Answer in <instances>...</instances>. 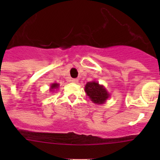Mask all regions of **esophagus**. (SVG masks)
Masks as SVG:
<instances>
[{"label":"esophagus","mask_w":160,"mask_h":160,"mask_svg":"<svg viewBox=\"0 0 160 160\" xmlns=\"http://www.w3.org/2000/svg\"><path fill=\"white\" fill-rule=\"evenodd\" d=\"M71 82L73 83H78V78H73V79H71Z\"/></svg>","instance_id":"34e87169"}]
</instances>
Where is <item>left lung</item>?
<instances>
[{
  "label": "left lung",
  "mask_w": 160,
  "mask_h": 160,
  "mask_svg": "<svg viewBox=\"0 0 160 160\" xmlns=\"http://www.w3.org/2000/svg\"><path fill=\"white\" fill-rule=\"evenodd\" d=\"M85 92L90 99L98 105L104 104L111 96L106 87L96 81L88 82L85 86Z\"/></svg>",
  "instance_id": "1"
}]
</instances>
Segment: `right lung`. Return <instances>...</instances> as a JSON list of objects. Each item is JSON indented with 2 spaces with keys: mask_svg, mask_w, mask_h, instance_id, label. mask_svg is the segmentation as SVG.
Here are the masks:
<instances>
[{
  "mask_svg": "<svg viewBox=\"0 0 160 160\" xmlns=\"http://www.w3.org/2000/svg\"><path fill=\"white\" fill-rule=\"evenodd\" d=\"M58 87H59V83H57V82L52 83V84L50 85V87H49V91L53 92V91H55L57 89H58Z\"/></svg>",
  "mask_w": 160,
  "mask_h": 160,
  "instance_id": "1",
  "label": "right lung"
}]
</instances>
